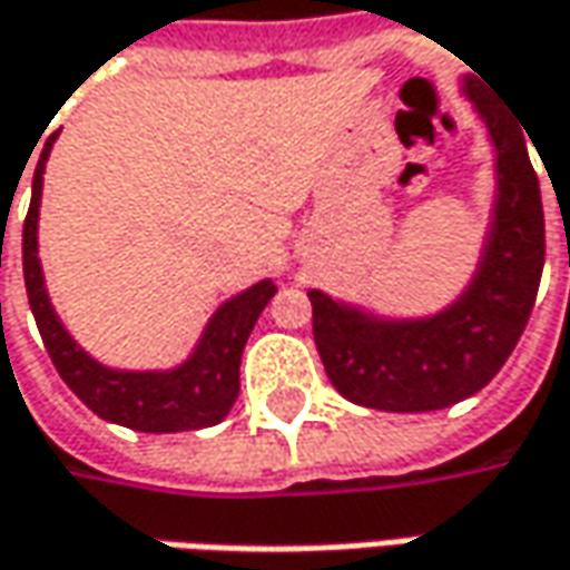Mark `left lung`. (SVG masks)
<instances>
[{
  "mask_svg": "<svg viewBox=\"0 0 570 570\" xmlns=\"http://www.w3.org/2000/svg\"><path fill=\"white\" fill-rule=\"evenodd\" d=\"M463 90L492 135L499 195L480 267L458 303L429 318H375L322 289L308 293L324 372L360 406L425 413L476 394L499 375L537 303L546 262L537 169L520 126L485 104L476 78H463Z\"/></svg>",
  "mask_w": 570,
  "mask_h": 570,
  "instance_id": "left-lung-1",
  "label": "left lung"
}]
</instances>
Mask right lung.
<instances>
[{"label": "right lung", "mask_w": 570, "mask_h": 570, "mask_svg": "<svg viewBox=\"0 0 570 570\" xmlns=\"http://www.w3.org/2000/svg\"><path fill=\"white\" fill-rule=\"evenodd\" d=\"M56 135L47 138L43 154L33 169V195L24 217V286L33 322L40 327L43 346L50 353L62 382L78 394V401L94 410L100 420L126 425L135 432H186L217 425L239 397V363L248 334L265 312L277 286L271 281L248 286L246 293L226 299L214 318L207 322L202 341L186 363L169 372H119L90 360L81 346L71 341L52 308L43 267L37 258V220H40V195H43V169Z\"/></svg>", "instance_id": "obj_1"}]
</instances>
